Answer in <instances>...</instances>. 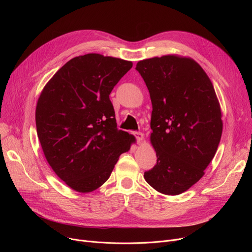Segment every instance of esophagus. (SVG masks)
<instances>
[{
	"label": "esophagus",
	"mask_w": 252,
	"mask_h": 252,
	"mask_svg": "<svg viewBox=\"0 0 252 252\" xmlns=\"http://www.w3.org/2000/svg\"><path fill=\"white\" fill-rule=\"evenodd\" d=\"M133 134L135 135V137H136V139H137L138 144H141V143H142V141H143V138H144L143 134H142V133H140V131H133Z\"/></svg>",
	"instance_id": "obj_1"
}]
</instances>
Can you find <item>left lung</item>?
Here are the masks:
<instances>
[{"label":"left lung","instance_id":"8db88e82","mask_svg":"<svg viewBox=\"0 0 252 252\" xmlns=\"http://www.w3.org/2000/svg\"><path fill=\"white\" fill-rule=\"evenodd\" d=\"M152 103L151 143L157 162L145 171L152 188L179 195L199 181L222 131L220 103L209 77L191 58L165 55L137 63Z\"/></svg>","mask_w":252,"mask_h":252}]
</instances>
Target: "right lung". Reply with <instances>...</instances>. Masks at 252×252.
Instances as JSON below:
<instances>
[{
  "label": "right lung",
  "mask_w": 252,
  "mask_h": 252,
  "mask_svg": "<svg viewBox=\"0 0 252 252\" xmlns=\"http://www.w3.org/2000/svg\"><path fill=\"white\" fill-rule=\"evenodd\" d=\"M130 61L86 54L65 63L41 93L37 138L48 163L74 191L88 193L107 181L135 137L117 128L109 95Z\"/></svg>",
  "instance_id": "1"
}]
</instances>
